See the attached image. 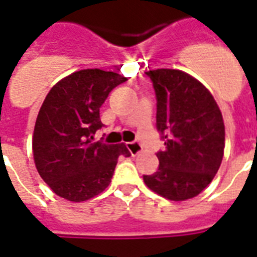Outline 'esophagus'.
Masks as SVG:
<instances>
[{
    "label": "esophagus",
    "instance_id": "obj_1",
    "mask_svg": "<svg viewBox=\"0 0 257 257\" xmlns=\"http://www.w3.org/2000/svg\"><path fill=\"white\" fill-rule=\"evenodd\" d=\"M126 148H128V150L131 152L132 156H137V154L141 153V150H143L141 145H140L139 143H136V141H133V143H126Z\"/></svg>",
    "mask_w": 257,
    "mask_h": 257
}]
</instances>
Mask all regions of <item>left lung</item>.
<instances>
[{"label": "left lung", "mask_w": 257, "mask_h": 257, "mask_svg": "<svg viewBox=\"0 0 257 257\" xmlns=\"http://www.w3.org/2000/svg\"><path fill=\"white\" fill-rule=\"evenodd\" d=\"M153 83L156 126L165 149L160 166L144 182L170 201L197 197L210 185L222 164L224 124L218 104L202 83L179 70L145 72Z\"/></svg>", "instance_id": "obj_1"}]
</instances>
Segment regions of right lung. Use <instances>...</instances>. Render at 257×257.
I'll use <instances>...</instances> for the list:
<instances>
[{"label":"right lung","instance_id":"right-lung-1","mask_svg":"<svg viewBox=\"0 0 257 257\" xmlns=\"http://www.w3.org/2000/svg\"><path fill=\"white\" fill-rule=\"evenodd\" d=\"M126 81L116 72L88 68L58 81L46 96L33 136L39 176L56 195L83 202L107 189L124 144L92 143L104 126L100 107L114 87Z\"/></svg>","mask_w":257,"mask_h":257}]
</instances>
